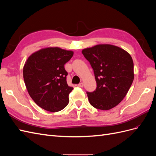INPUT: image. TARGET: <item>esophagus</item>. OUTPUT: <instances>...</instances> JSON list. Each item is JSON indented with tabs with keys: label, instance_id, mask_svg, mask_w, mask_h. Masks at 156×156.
<instances>
[{
	"label": "esophagus",
	"instance_id": "34e87169",
	"mask_svg": "<svg viewBox=\"0 0 156 156\" xmlns=\"http://www.w3.org/2000/svg\"><path fill=\"white\" fill-rule=\"evenodd\" d=\"M83 86H84L83 83H80L78 84V87H83Z\"/></svg>",
	"mask_w": 156,
	"mask_h": 156
}]
</instances>
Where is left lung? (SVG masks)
Returning a JSON list of instances; mask_svg holds the SVG:
<instances>
[{
    "instance_id": "left-lung-1",
    "label": "left lung",
    "mask_w": 156,
    "mask_h": 156,
    "mask_svg": "<svg viewBox=\"0 0 156 156\" xmlns=\"http://www.w3.org/2000/svg\"><path fill=\"white\" fill-rule=\"evenodd\" d=\"M94 70L97 87L87 92L92 106L109 110L124 98L133 81V62L130 55L119 47L98 45L82 51Z\"/></svg>"
}]
</instances>
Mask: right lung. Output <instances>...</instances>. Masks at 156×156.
<instances>
[{
  "mask_svg": "<svg viewBox=\"0 0 156 156\" xmlns=\"http://www.w3.org/2000/svg\"><path fill=\"white\" fill-rule=\"evenodd\" d=\"M73 55V51L48 48L33 53L25 62L23 78L28 92L44 110L58 112L68 105L73 88L67 83L64 64Z\"/></svg>",
  "mask_w": 156,
  "mask_h": 156,
  "instance_id": "right-lung-1",
  "label": "right lung"
}]
</instances>
